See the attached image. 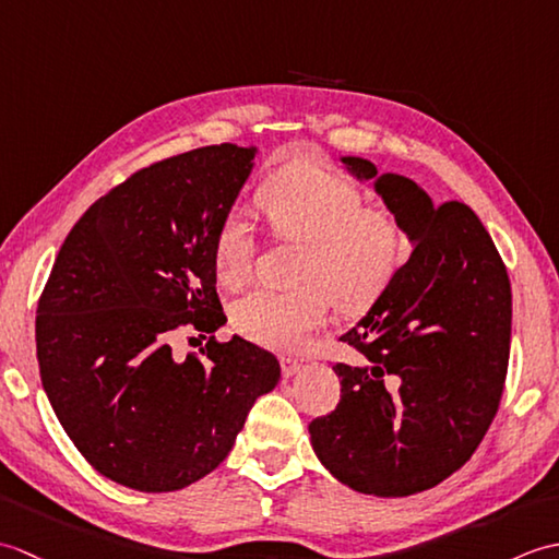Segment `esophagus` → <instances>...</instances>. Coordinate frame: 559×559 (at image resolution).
Listing matches in <instances>:
<instances>
[{"instance_id": "esophagus-1", "label": "esophagus", "mask_w": 559, "mask_h": 559, "mask_svg": "<svg viewBox=\"0 0 559 559\" xmlns=\"http://www.w3.org/2000/svg\"><path fill=\"white\" fill-rule=\"evenodd\" d=\"M300 370H302V362L293 360V358H286V355H283V358H281V372H283V377H293V374H298Z\"/></svg>"}]
</instances>
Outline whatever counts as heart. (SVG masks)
Returning a JSON list of instances; mask_svg holds the SVG:
<instances>
[{"label": "heart", "instance_id": "heart-1", "mask_svg": "<svg viewBox=\"0 0 559 559\" xmlns=\"http://www.w3.org/2000/svg\"><path fill=\"white\" fill-rule=\"evenodd\" d=\"M257 209L269 230L302 242L293 290L259 288L233 307V326L266 348H295L326 322L329 305L360 312L374 305L406 259L399 221L365 206V194L322 165L290 163L257 189ZM254 240L242 216L230 213L213 242V269L225 288L252 276Z\"/></svg>", "mask_w": 559, "mask_h": 559}]
</instances>
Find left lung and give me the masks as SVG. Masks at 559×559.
I'll list each match as a JSON object with an SVG mask.
<instances>
[{
  "instance_id": "1",
  "label": "left lung",
  "mask_w": 559,
  "mask_h": 559,
  "mask_svg": "<svg viewBox=\"0 0 559 559\" xmlns=\"http://www.w3.org/2000/svg\"><path fill=\"white\" fill-rule=\"evenodd\" d=\"M341 160L358 180L374 177L415 247L372 310L338 338L355 362H336L341 401L310 423V437L348 488L406 497L459 471L488 432L507 379L512 286L466 204L435 206L408 177Z\"/></svg>"
}]
</instances>
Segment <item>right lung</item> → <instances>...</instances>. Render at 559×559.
<instances>
[{
    "mask_svg": "<svg viewBox=\"0 0 559 559\" xmlns=\"http://www.w3.org/2000/svg\"><path fill=\"white\" fill-rule=\"evenodd\" d=\"M254 153L204 146L136 170L76 221L45 283L43 389L81 456L124 488L204 478L281 379L273 353L213 336L225 324L213 242ZM182 333L207 346L182 359Z\"/></svg>",
    "mask_w": 559,
    "mask_h": 559,
    "instance_id": "1",
    "label": "right lung"
}]
</instances>
